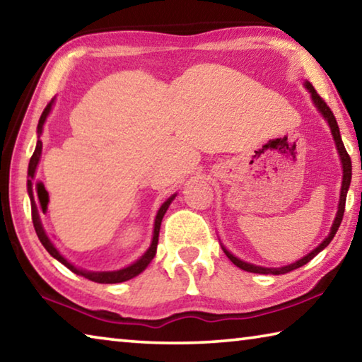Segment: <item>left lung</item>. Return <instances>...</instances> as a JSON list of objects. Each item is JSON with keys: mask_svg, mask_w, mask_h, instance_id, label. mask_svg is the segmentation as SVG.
<instances>
[{"mask_svg": "<svg viewBox=\"0 0 362 362\" xmlns=\"http://www.w3.org/2000/svg\"><path fill=\"white\" fill-rule=\"evenodd\" d=\"M305 88L310 90L311 94V99H313L316 108L320 110L321 115L326 118V121L329 122V127H330V132H332L334 136V140H335V145H337V150H339V155H340V159H341V168H343V180H341V189H340V201H339V211H337V216H335V220L332 223V228H330V233L329 236L324 240L320 246H317L315 250H311L310 254H306L303 259H300L297 262L291 263V265H286V267H281V268H265V267H257V265H252V263H247V262H243L240 259H236L235 255L230 254L228 250H226L225 247L223 252L226 254V257L235 263V265L238 268L244 269V272H250V273H260V274H286L292 272V269H297L300 267H303L305 263H308L313 257H316L317 254L321 252V250L324 247L329 246V243L332 241V238L335 236L337 230H339V226L341 223V218H343V212H345V201H346V193H348V188H350V183H351V158L350 155L346 153V148L345 145H343L341 142V137H340V129H339V124H337V119L335 116L332 113V110H330L327 107V103L322 100V97L316 93V89L311 86L310 83H305Z\"/></svg>", "mask_w": 362, "mask_h": 362, "instance_id": "1", "label": "left lung"}]
</instances>
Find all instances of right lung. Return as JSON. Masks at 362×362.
<instances>
[{
    "mask_svg": "<svg viewBox=\"0 0 362 362\" xmlns=\"http://www.w3.org/2000/svg\"><path fill=\"white\" fill-rule=\"evenodd\" d=\"M52 102L54 99L47 103L45 112L41 113V118L38 122V142H36V148L35 153L30 158V164H28V180H27V189H28V196H30V203H32V220H33V226H35V231L36 235H38L40 241L45 249L47 250L49 254H51L54 259H57L60 263H64V265L71 269L73 273L79 274V276H84L88 278L89 281H94V283H100V284H115V283H122V281H127V279H132L134 276H137L144 272V269L150 265V262L153 260V257L156 254V246H158V236H159V228H161V220L164 217V214H166L169 204L173 203V199L175 198V194L170 196V198L164 203L161 207H159V211L156 214V218H155V230H153V240L151 244L146 252L140 257L137 262H134L132 265L122 268V269H116V272H86V269H79L76 267H73L71 263L64 259L62 255L59 254V250L54 247L52 241L49 240V236L46 235L45 228H42L41 225V218H40V212H38V206H36V201H35V183H33V177L36 173V166H38V161H40V156H41V150H42V142L40 140V136L42 132V126H45V121L47 118L49 112H51L52 108ZM40 187L41 183H36V188H38V198H40ZM47 193V192H46Z\"/></svg>",
    "mask_w": 362,
    "mask_h": 362,
    "instance_id": "1",
    "label": "right lung"
}]
</instances>
